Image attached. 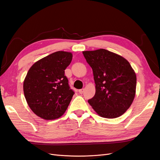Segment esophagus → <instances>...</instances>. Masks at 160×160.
Instances as JSON below:
<instances>
[{"mask_svg": "<svg viewBox=\"0 0 160 160\" xmlns=\"http://www.w3.org/2000/svg\"><path fill=\"white\" fill-rule=\"evenodd\" d=\"M84 89H79V93H80V94H82V93H83V92H84Z\"/></svg>", "mask_w": 160, "mask_h": 160, "instance_id": "1", "label": "esophagus"}]
</instances>
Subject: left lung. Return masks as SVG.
Returning a JSON list of instances; mask_svg holds the SVG:
<instances>
[{
    "label": "left lung",
    "instance_id": "left-lung-1",
    "mask_svg": "<svg viewBox=\"0 0 160 160\" xmlns=\"http://www.w3.org/2000/svg\"><path fill=\"white\" fill-rule=\"evenodd\" d=\"M92 68L95 94L88 103L101 117L116 118L132 105L136 90V75L129 62L103 49L83 51Z\"/></svg>",
    "mask_w": 160,
    "mask_h": 160
}]
</instances>
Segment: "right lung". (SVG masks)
<instances>
[{"label": "right lung", "mask_w": 160, "mask_h": 160, "mask_svg": "<svg viewBox=\"0 0 160 160\" xmlns=\"http://www.w3.org/2000/svg\"><path fill=\"white\" fill-rule=\"evenodd\" d=\"M72 53L57 51L34 63L24 81L23 91L31 109L46 120L64 114L74 91L69 85L65 70L71 63Z\"/></svg>", "instance_id": "right-lung-1"}]
</instances>
